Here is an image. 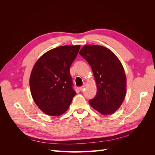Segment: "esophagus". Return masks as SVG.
Returning a JSON list of instances; mask_svg holds the SVG:
<instances>
[{"label":"esophagus","mask_w":155,"mask_h":155,"mask_svg":"<svg viewBox=\"0 0 155 155\" xmlns=\"http://www.w3.org/2000/svg\"><path fill=\"white\" fill-rule=\"evenodd\" d=\"M85 86L83 85V87H81L80 88H79V90H80V91L83 92L84 91V89H85Z\"/></svg>","instance_id":"esophagus-1"}]
</instances>
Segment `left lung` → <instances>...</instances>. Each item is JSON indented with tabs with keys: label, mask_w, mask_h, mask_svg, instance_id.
I'll return each mask as SVG.
<instances>
[{
	"label": "left lung",
	"mask_w": 155,
	"mask_h": 155,
	"mask_svg": "<svg viewBox=\"0 0 155 155\" xmlns=\"http://www.w3.org/2000/svg\"><path fill=\"white\" fill-rule=\"evenodd\" d=\"M79 54L90 64L96 83V95L89 104L101 114H112L120 107L126 94L122 64L110 50L100 45L84 46Z\"/></svg>",
	"instance_id": "8db88e82"
}]
</instances>
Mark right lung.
I'll return each instance as SVG.
<instances>
[{
    "instance_id": "obj_1",
    "label": "right lung",
    "mask_w": 155,
    "mask_h": 155,
    "mask_svg": "<svg viewBox=\"0 0 155 155\" xmlns=\"http://www.w3.org/2000/svg\"><path fill=\"white\" fill-rule=\"evenodd\" d=\"M80 45L61 46L46 51L37 59L30 77L31 94L45 114H64L76 94L72 88L70 67Z\"/></svg>"
}]
</instances>
